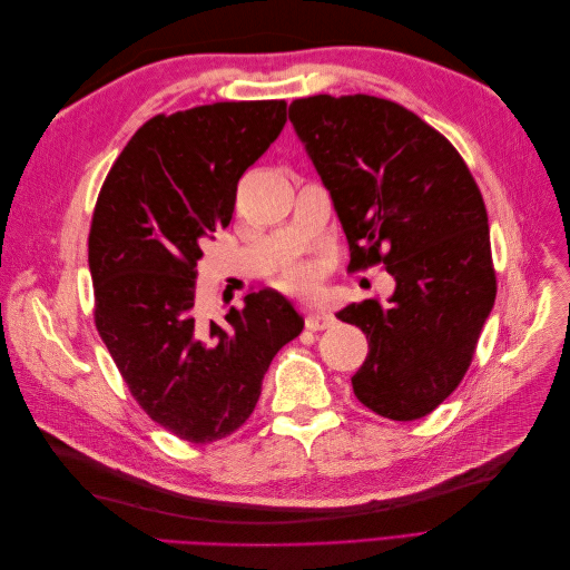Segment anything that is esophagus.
I'll return each instance as SVG.
<instances>
[{"mask_svg":"<svg viewBox=\"0 0 570 570\" xmlns=\"http://www.w3.org/2000/svg\"><path fill=\"white\" fill-rule=\"evenodd\" d=\"M335 323V316L331 312H323V308H308L306 312V327L308 331H325Z\"/></svg>","mask_w":570,"mask_h":570,"instance_id":"1","label":"esophagus"}]
</instances>
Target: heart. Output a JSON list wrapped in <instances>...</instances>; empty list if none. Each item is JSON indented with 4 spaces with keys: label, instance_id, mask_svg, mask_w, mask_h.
<instances>
[{
    "label": "heart",
    "instance_id": "b5f03b06",
    "mask_svg": "<svg viewBox=\"0 0 570 570\" xmlns=\"http://www.w3.org/2000/svg\"><path fill=\"white\" fill-rule=\"evenodd\" d=\"M295 281H297V283H304L306 275H304V273H295Z\"/></svg>",
    "mask_w": 570,
    "mask_h": 570
}]
</instances>
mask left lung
Here are the masks:
<instances>
[{"instance_id": "1", "label": "left lung", "mask_w": 570, "mask_h": 570, "mask_svg": "<svg viewBox=\"0 0 570 570\" xmlns=\"http://www.w3.org/2000/svg\"><path fill=\"white\" fill-rule=\"evenodd\" d=\"M289 120L333 197L350 271L383 264L396 287L337 318L364 331L356 400L392 421L435 411L469 371L494 297L485 202L454 145L371 95L295 99Z\"/></svg>"}]
</instances>
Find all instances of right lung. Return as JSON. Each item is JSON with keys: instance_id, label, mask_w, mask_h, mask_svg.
Instances as JSON below:
<instances>
[{"instance_id": "add662e5", "label": "right lung", "mask_w": 570, "mask_h": 570, "mask_svg": "<svg viewBox=\"0 0 570 570\" xmlns=\"http://www.w3.org/2000/svg\"><path fill=\"white\" fill-rule=\"evenodd\" d=\"M283 99L216 101L137 130L99 189L88 239L95 325L130 394L176 438L233 435L304 318L252 292L223 323L197 304L202 247L226 228L237 183L285 126Z\"/></svg>"}]
</instances>
